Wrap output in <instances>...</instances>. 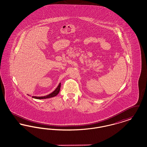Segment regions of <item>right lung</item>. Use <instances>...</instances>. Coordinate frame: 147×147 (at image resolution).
Here are the masks:
<instances>
[{
    "instance_id": "add662e5",
    "label": "right lung",
    "mask_w": 147,
    "mask_h": 147,
    "mask_svg": "<svg viewBox=\"0 0 147 147\" xmlns=\"http://www.w3.org/2000/svg\"><path fill=\"white\" fill-rule=\"evenodd\" d=\"M61 84V83H59L58 86H57V88L55 89V90L53 91L52 93L49 94V95H46V96H32V98H36V99H45V98H53L54 96H56V95H58V94L59 93V92L60 91Z\"/></svg>"
}]
</instances>
